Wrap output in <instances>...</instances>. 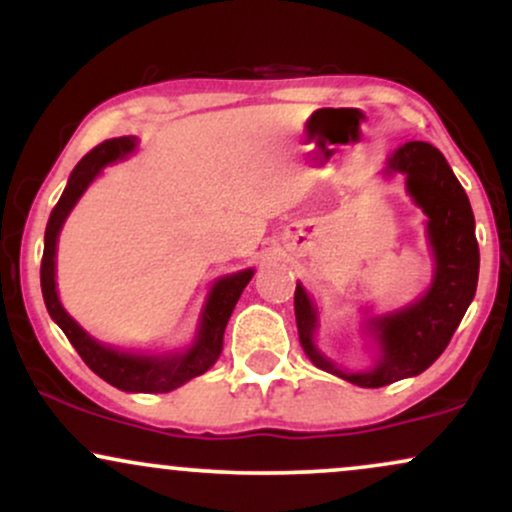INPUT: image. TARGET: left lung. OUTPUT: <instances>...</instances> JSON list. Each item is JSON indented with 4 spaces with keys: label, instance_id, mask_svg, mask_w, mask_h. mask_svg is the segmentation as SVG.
Returning <instances> with one entry per match:
<instances>
[{
    "label": "left lung",
    "instance_id": "1",
    "mask_svg": "<svg viewBox=\"0 0 512 512\" xmlns=\"http://www.w3.org/2000/svg\"><path fill=\"white\" fill-rule=\"evenodd\" d=\"M385 173H402L407 192L426 214L428 243L433 248V281L419 301L370 320L380 358L370 370L349 373L337 368L315 346L317 310L301 284L293 293L298 337L305 356L317 368L358 387H383L419 375L443 354L467 313L479 281V245L467 192L436 146L407 142L387 158Z\"/></svg>",
    "mask_w": 512,
    "mask_h": 512
}]
</instances>
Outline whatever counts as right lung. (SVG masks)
I'll return each mask as SVG.
<instances>
[{"instance_id":"1","label":"right lung","mask_w":512,"mask_h":512,"mask_svg":"<svg viewBox=\"0 0 512 512\" xmlns=\"http://www.w3.org/2000/svg\"><path fill=\"white\" fill-rule=\"evenodd\" d=\"M137 149V137H117L98 144L76 163L69 175L67 187H64L60 202L52 209L48 228H45V250L43 262H40V289H43L45 308L52 320L60 325L67 339L84 358V363L96 375H101L105 383H110L122 392H146V395H158V392H170L175 387L185 385L187 380L207 373L214 366L216 358L223 349V332H226L228 317L236 308L240 293L250 284L255 269H243V272L228 274L216 279L211 286L207 303H204L202 320L195 342L190 349L178 351V354H132V351H117L110 346L86 334L72 320V315L62 308L60 296H57L55 284V255H57V236H60L69 211L84 195L86 187L98 178V173L110 163L122 161Z\"/></svg>"}]
</instances>
